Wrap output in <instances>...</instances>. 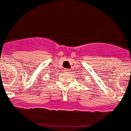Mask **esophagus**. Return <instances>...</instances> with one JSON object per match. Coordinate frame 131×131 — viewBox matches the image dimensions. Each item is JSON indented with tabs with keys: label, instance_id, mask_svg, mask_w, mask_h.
I'll return each mask as SVG.
<instances>
[{
	"label": "esophagus",
	"instance_id": "esophagus-1",
	"mask_svg": "<svg viewBox=\"0 0 131 131\" xmlns=\"http://www.w3.org/2000/svg\"><path fill=\"white\" fill-rule=\"evenodd\" d=\"M64 73H70L69 69H64Z\"/></svg>",
	"mask_w": 131,
	"mask_h": 131
}]
</instances>
